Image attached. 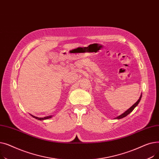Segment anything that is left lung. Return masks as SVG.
<instances>
[{
  "label": "left lung",
  "mask_w": 159,
  "mask_h": 159,
  "mask_svg": "<svg viewBox=\"0 0 159 159\" xmlns=\"http://www.w3.org/2000/svg\"><path fill=\"white\" fill-rule=\"evenodd\" d=\"M141 97H142V94H141V95L140 96V98H139V99L138 100V101L133 104L131 107H129V109L128 110H126V111H125L124 113H123L122 114H121L120 115H119V116H117V117H116L115 118V119H122V118H124V117H125V116H126L128 114H129L133 110L135 109V107L138 105V104L139 103V102L140 101V99H141Z\"/></svg>",
  "instance_id": "obj_1"
}]
</instances>
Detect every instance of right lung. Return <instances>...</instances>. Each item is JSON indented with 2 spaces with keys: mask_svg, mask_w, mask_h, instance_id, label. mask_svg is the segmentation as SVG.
<instances>
[{
  "mask_svg": "<svg viewBox=\"0 0 159 159\" xmlns=\"http://www.w3.org/2000/svg\"><path fill=\"white\" fill-rule=\"evenodd\" d=\"M33 117L35 118L36 119H38V120H45V119H49V118H52V115H50V116H45V117H43V118H39V117H37V116H33L32 115H31Z\"/></svg>",
  "mask_w": 159,
  "mask_h": 159,
  "instance_id": "add662e5",
  "label": "right lung"
}]
</instances>
